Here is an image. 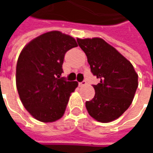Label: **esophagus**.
Segmentation results:
<instances>
[{"instance_id": "obj_1", "label": "esophagus", "mask_w": 153, "mask_h": 153, "mask_svg": "<svg viewBox=\"0 0 153 153\" xmlns=\"http://www.w3.org/2000/svg\"><path fill=\"white\" fill-rule=\"evenodd\" d=\"M86 84H87V82L85 81V80H83L82 82L79 83V86H83V85H86Z\"/></svg>"}]
</instances>
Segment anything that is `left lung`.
I'll return each mask as SVG.
<instances>
[{"instance_id":"8db88e82","label":"left lung","mask_w":153,"mask_h":153,"mask_svg":"<svg viewBox=\"0 0 153 153\" xmlns=\"http://www.w3.org/2000/svg\"><path fill=\"white\" fill-rule=\"evenodd\" d=\"M86 54L93 75L95 96L85 106L93 119L102 123L115 120L131 105L137 88L138 74L125 56L102 38L77 39Z\"/></svg>"}]
</instances>
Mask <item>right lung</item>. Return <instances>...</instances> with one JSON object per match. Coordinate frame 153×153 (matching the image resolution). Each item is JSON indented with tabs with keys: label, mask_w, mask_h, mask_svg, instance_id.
Masks as SVG:
<instances>
[{
	"label": "right lung",
	"mask_w": 153,
	"mask_h": 153,
	"mask_svg": "<svg viewBox=\"0 0 153 153\" xmlns=\"http://www.w3.org/2000/svg\"><path fill=\"white\" fill-rule=\"evenodd\" d=\"M76 41L59 31L38 36L19 54L16 65V87L23 105L35 119L45 123L63 116L76 81L61 76L65 55Z\"/></svg>",
	"instance_id": "right-lung-1"
}]
</instances>
